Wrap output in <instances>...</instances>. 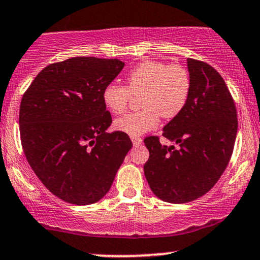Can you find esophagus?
<instances>
[{
    "label": "esophagus",
    "instance_id": "1",
    "mask_svg": "<svg viewBox=\"0 0 260 260\" xmlns=\"http://www.w3.org/2000/svg\"><path fill=\"white\" fill-rule=\"evenodd\" d=\"M131 139H132V143H133L134 147H137V145L142 144V142H143L140 137H131Z\"/></svg>",
    "mask_w": 260,
    "mask_h": 260
}]
</instances>
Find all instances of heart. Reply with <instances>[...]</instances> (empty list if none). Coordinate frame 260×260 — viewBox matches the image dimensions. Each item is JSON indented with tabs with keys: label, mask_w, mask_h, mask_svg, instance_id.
I'll list each match as a JSON object with an SVG mask.
<instances>
[{
	"label": "heart",
	"mask_w": 260,
	"mask_h": 260,
	"mask_svg": "<svg viewBox=\"0 0 260 260\" xmlns=\"http://www.w3.org/2000/svg\"><path fill=\"white\" fill-rule=\"evenodd\" d=\"M127 85L109 83L103 89L104 105L109 111H124L131 96L140 94V111L116 118L113 126L128 136L138 137L157 126L159 116L174 118L189 96L190 77L183 66L161 61H144L127 74Z\"/></svg>",
	"instance_id": "b5f03b06"
}]
</instances>
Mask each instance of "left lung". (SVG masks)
Returning a JSON list of instances; mask_svg holds the SVG:
<instances>
[{"label": "left lung", "instance_id": "obj_1", "mask_svg": "<svg viewBox=\"0 0 260 260\" xmlns=\"http://www.w3.org/2000/svg\"><path fill=\"white\" fill-rule=\"evenodd\" d=\"M189 96L183 110L164 127L168 147L147 137L144 175L161 201L182 204L209 192L225 171L237 134V112L225 80L215 68L187 58Z\"/></svg>", "mask_w": 260, "mask_h": 260}]
</instances>
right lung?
<instances>
[{"label":"right lung","mask_w":260,"mask_h":260,"mask_svg":"<svg viewBox=\"0 0 260 260\" xmlns=\"http://www.w3.org/2000/svg\"><path fill=\"white\" fill-rule=\"evenodd\" d=\"M123 67L117 58H68L45 67L23 95L19 131L25 157L62 201L99 202L132 148L126 133L106 132L112 118L103 101V89Z\"/></svg>","instance_id":"right-lung-1"}]
</instances>
